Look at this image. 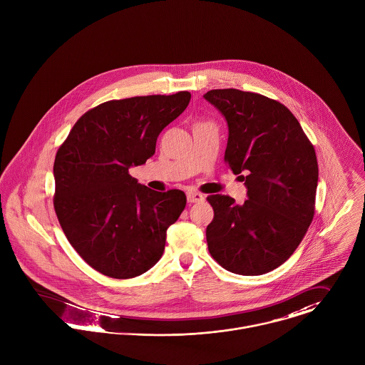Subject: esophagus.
<instances>
[{"label":"esophagus","instance_id":"esophagus-1","mask_svg":"<svg viewBox=\"0 0 365 365\" xmlns=\"http://www.w3.org/2000/svg\"><path fill=\"white\" fill-rule=\"evenodd\" d=\"M204 195L197 193V192H187V202H204Z\"/></svg>","mask_w":365,"mask_h":365}]
</instances>
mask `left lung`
<instances>
[{
	"label": "left lung",
	"instance_id": "8db88e82",
	"mask_svg": "<svg viewBox=\"0 0 365 365\" xmlns=\"http://www.w3.org/2000/svg\"><path fill=\"white\" fill-rule=\"evenodd\" d=\"M204 99L228 123L224 160L247 189L241 205L230 196L207 197L214 210L205 231L208 250L231 273H269L294 253L314 220L315 148L274 99L234 88L211 89Z\"/></svg>",
	"mask_w": 365,
	"mask_h": 365
}]
</instances>
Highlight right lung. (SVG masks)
Instances as JSON below:
<instances>
[{
    "label": "right lung",
    "mask_w": 365,
    "mask_h": 365,
    "mask_svg": "<svg viewBox=\"0 0 365 365\" xmlns=\"http://www.w3.org/2000/svg\"><path fill=\"white\" fill-rule=\"evenodd\" d=\"M190 92L109 101L88 110L60 145L54 210L71 246L96 272L133 279L163 256L166 230L186 207L182 190L155 192L128 169L155 154L157 138Z\"/></svg>",
    "instance_id": "obj_1"
}]
</instances>
